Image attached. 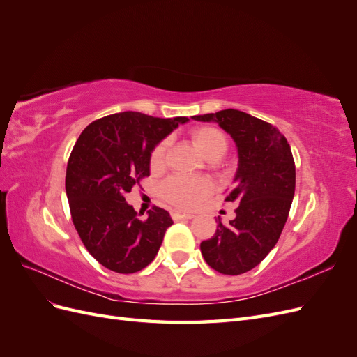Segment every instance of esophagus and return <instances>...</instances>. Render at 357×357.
<instances>
[{"instance_id": "obj_1", "label": "esophagus", "mask_w": 357, "mask_h": 357, "mask_svg": "<svg viewBox=\"0 0 357 357\" xmlns=\"http://www.w3.org/2000/svg\"><path fill=\"white\" fill-rule=\"evenodd\" d=\"M171 218L172 220H183V219H192L193 214L189 211H183V210H172L171 211Z\"/></svg>"}]
</instances>
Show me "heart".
Wrapping results in <instances>:
<instances>
[{"instance_id":"obj_1","label":"heart","mask_w":357,"mask_h":357,"mask_svg":"<svg viewBox=\"0 0 357 357\" xmlns=\"http://www.w3.org/2000/svg\"><path fill=\"white\" fill-rule=\"evenodd\" d=\"M192 143L204 158L208 160L219 159L228 150V139L225 134L213 126H198L190 131ZM168 142L162 139L150 152L149 165L153 171L165 165ZM213 190L211 183L207 178L171 176L160 185V195L165 201L177 207H193L204 198H207Z\"/></svg>"}]
</instances>
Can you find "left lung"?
<instances>
[{"mask_svg":"<svg viewBox=\"0 0 357 357\" xmlns=\"http://www.w3.org/2000/svg\"><path fill=\"white\" fill-rule=\"evenodd\" d=\"M193 119L218 122L238 149L235 186L225 198L238 204L236 215L229 225L219 220L211 238L201 243V253L218 273L240 275L261 264L282 235L295 195L294 155L274 125L244 112L228 109Z\"/></svg>","mask_w":357,"mask_h":357,"instance_id":"1","label":"left lung"}]
</instances>
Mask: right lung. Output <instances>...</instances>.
<instances>
[{"mask_svg": "<svg viewBox=\"0 0 357 357\" xmlns=\"http://www.w3.org/2000/svg\"><path fill=\"white\" fill-rule=\"evenodd\" d=\"M188 121L116 113L89 123L75 142L66 176L71 219L88 252L110 271H142L158 255L169 213L153 205L139 219L125 195L150 176L152 149Z\"/></svg>", "mask_w": 357, "mask_h": 357, "instance_id": "right-lung-1", "label": "right lung"}]
</instances>
